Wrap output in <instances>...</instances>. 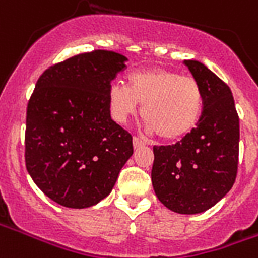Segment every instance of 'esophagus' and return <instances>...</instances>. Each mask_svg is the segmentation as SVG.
<instances>
[{
  "instance_id": "obj_1",
  "label": "esophagus",
  "mask_w": 258,
  "mask_h": 258,
  "mask_svg": "<svg viewBox=\"0 0 258 258\" xmlns=\"http://www.w3.org/2000/svg\"><path fill=\"white\" fill-rule=\"evenodd\" d=\"M133 145H134V149H138V147L145 146L146 143H145V141H142L141 138L134 137V138H133Z\"/></svg>"
}]
</instances>
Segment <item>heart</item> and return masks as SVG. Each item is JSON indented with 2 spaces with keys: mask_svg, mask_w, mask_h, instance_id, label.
I'll use <instances>...</instances> for the list:
<instances>
[{
  "mask_svg": "<svg viewBox=\"0 0 258 258\" xmlns=\"http://www.w3.org/2000/svg\"><path fill=\"white\" fill-rule=\"evenodd\" d=\"M128 85L113 82L108 103L113 119L125 123L142 107L149 133L165 141L181 139L196 127L203 109V93L198 82L165 69L131 73Z\"/></svg>",
  "mask_w": 258,
  "mask_h": 258,
  "instance_id": "1",
  "label": "heart"
}]
</instances>
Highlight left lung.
<instances>
[{
  "label": "left lung",
  "instance_id": "left-lung-1",
  "mask_svg": "<svg viewBox=\"0 0 258 258\" xmlns=\"http://www.w3.org/2000/svg\"><path fill=\"white\" fill-rule=\"evenodd\" d=\"M203 93L196 128L180 142L154 146L151 181L170 211L195 215L214 207L231 189L238 169L239 119L233 93L198 60H184Z\"/></svg>",
  "mask_w": 258,
  "mask_h": 258
}]
</instances>
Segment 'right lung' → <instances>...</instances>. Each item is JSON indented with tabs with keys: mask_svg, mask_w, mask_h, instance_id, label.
<instances>
[{
	"mask_svg": "<svg viewBox=\"0 0 258 258\" xmlns=\"http://www.w3.org/2000/svg\"><path fill=\"white\" fill-rule=\"evenodd\" d=\"M127 58L97 50L54 64L27 107L25 166L55 203L88 208L111 194L133 155V137L112 120L108 89Z\"/></svg>",
	"mask_w": 258,
	"mask_h": 258,
	"instance_id": "obj_1",
	"label": "right lung"
}]
</instances>
